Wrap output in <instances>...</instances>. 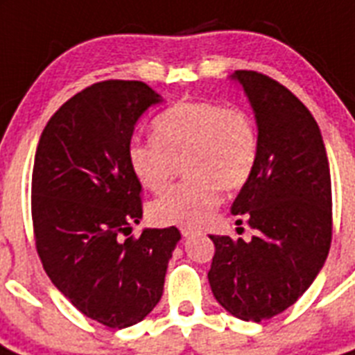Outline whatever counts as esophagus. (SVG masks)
Wrapping results in <instances>:
<instances>
[{"instance_id":"1","label":"esophagus","mask_w":355,"mask_h":355,"mask_svg":"<svg viewBox=\"0 0 355 355\" xmlns=\"http://www.w3.org/2000/svg\"><path fill=\"white\" fill-rule=\"evenodd\" d=\"M193 230L192 228H187V226H183V228H181V235H183V237H192L193 235Z\"/></svg>"}]
</instances>
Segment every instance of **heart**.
Listing matches in <instances>:
<instances>
[{
    "label": "heart",
    "mask_w": 355,
    "mask_h": 355,
    "mask_svg": "<svg viewBox=\"0 0 355 355\" xmlns=\"http://www.w3.org/2000/svg\"><path fill=\"white\" fill-rule=\"evenodd\" d=\"M153 140H132L127 162L148 192H162L184 163L183 183L150 205L159 224L196 228L211 219L224 190L241 189L259 156L255 123L244 111L215 102H180L153 122Z\"/></svg>",
    "instance_id": "obj_1"
}]
</instances>
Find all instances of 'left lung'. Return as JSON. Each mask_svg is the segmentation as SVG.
<instances>
[{"instance_id":"1","label":"left lung","mask_w":355,"mask_h":355,"mask_svg":"<svg viewBox=\"0 0 355 355\" xmlns=\"http://www.w3.org/2000/svg\"><path fill=\"white\" fill-rule=\"evenodd\" d=\"M257 122L259 156L232 205L255 230L251 241L210 235L215 300L232 316L262 322L284 313L322 271L332 239V190L316 120L287 87L235 71ZM242 223V220H241Z\"/></svg>"}]
</instances>
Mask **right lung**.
Instances as JSON below:
<instances>
[{"label": "right lung", "mask_w": 355, "mask_h": 355, "mask_svg": "<svg viewBox=\"0 0 355 355\" xmlns=\"http://www.w3.org/2000/svg\"><path fill=\"white\" fill-rule=\"evenodd\" d=\"M163 98L138 80L93 84L50 118L35 150L32 220L42 268L84 314L125 329L163 295L181 233L140 224L141 184L127 162L135 125Z\"/></svg>", "instance_id": "1"}]
</instances>
